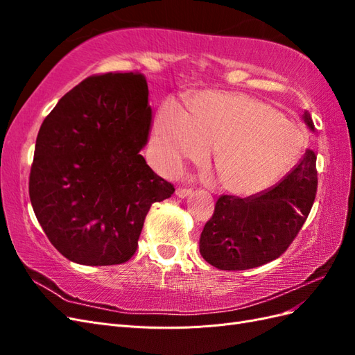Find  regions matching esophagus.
<instances>
[{"label":"esophagus","instance_id":"esophagus-1","mask_svg":"<svg viewBox=\"0 0 355 355\" xmlns=\"http://www.w3.org/2000/svg\"><path fill=\"white\" fill-rule=\"evenodd\" d=\"M192 188H187V187H178L176 188V196L178 197H180V198H185V197H188V196H191L192 194Z\"/></svg>","mask_w":355,"mask_h":355}]
</instances>
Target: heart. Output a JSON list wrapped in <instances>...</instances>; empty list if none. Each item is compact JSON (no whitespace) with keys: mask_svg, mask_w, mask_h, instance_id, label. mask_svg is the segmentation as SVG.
Masks as SVG:
<instances>
[{"mask_svg":"<svg viewBox=\"0 0 355 355\" xmlns=\"http://www.w3.org/2000/svg\"><path fill=\"white\" fill-rule=\"evenodd\" d=\"M167 99L157 111L154 148L161 163L179 171L214 149L213 170L225 191L252 196L274 185L302 153V128L272 105L243 93L206 90L187 101Z\"/></svg>","mask_w":355,"mask_h":355,"instance_id":"1","label":"heart"}]
</instances>
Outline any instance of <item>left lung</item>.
Returning <instances> with one entry per match:
<instances>
[{"instance_id": "left-lung-1", "label": "left lung", "mask_w": 355, "mask_h": 355, "mask_svg": "<svg viewBox=\"0 0 355 355\" xmlns=\"http://www.w3.org/2000/svg\"><path fill=\"white\" fill-rule=\"evenodd\" d=\"M304 121L314 132L313 118ZM317 157L306 149L277 185L256 196H220L200 237V253L225 271L250 270L280 257L304 227L317 194Z\"/></svg>"}]
</instances>
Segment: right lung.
Here are the masks:
<instances>
[{
    "instance_id": "obj_1",
    "label": "right lung",
    "mask_w": 355,
    "mask_h": 355,
    "mask_svg": "<svg viewBox=\"0 0 355 355\" xmlns=\"http://www.w3.org/2000/svg\"><path fill=\"white\" fill-rule=\"evenodd\" d=\"M141 72L93 75L42 121L29 197L50 243L92 266L127 262L151 206L175 192L141 155L153 111Z\"/></svg>"
}]
</instances>
